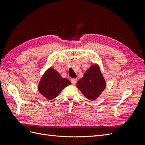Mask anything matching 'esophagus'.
Returning <instances> with one entry per match:
<instances>
[{
    "instance_id": "1",
    "label": "esophagus",
    "mask_w": 145,
    "mask_h": 145,
    "mask_svg": "<svg viewBox=\"0 0 145 145\" xmlns=\"http://www.w3.org/2000/svg\"><path fill=\"white\" fill-rule=\"evenodd\" d=\"M71 83H72L73 85H75L76 83V82H77V79H76V78H71Z\"/></svg>"
}]
</instances>
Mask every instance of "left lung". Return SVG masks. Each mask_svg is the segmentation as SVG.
Listing matches in <instances>:
<instances>
[{
	"instance_id": "8db88e82",
	"label": "left lung",
	"mask_w": 145,
	"mask_h": 145,
	"mask_svg": "<svg viewBox=\"0 0 145 145\" xmlns=\"http://www.w3.org/2000/svg\"><path fill=\"white\" fill-rule=\"evenodd\" d=\"M77 86L87 99L93 100L102 93L106 83L98 66L93 65L77 82Z\"/></svg>"
}]
</instances>
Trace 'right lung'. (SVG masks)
I'll return each instance as SVG.
<instances>
[{
	"mask_svg": "<svg viewBox=\"0 0 145 145\" xmlns=\"http://www.w3.org/2000/svg\"><path fill=\"white\" fill-rule=\"evenodd\" d=\"M67 78H62L56 70L50 68L42 77L39 91L48 100L53 99L65 87L71 84Z\"/></svg>",
	"mask_w": 145,
	"mask_h": 145,
	"instance_id": "1",
	"label": "right lung"
}]
</instances>
